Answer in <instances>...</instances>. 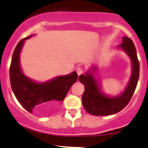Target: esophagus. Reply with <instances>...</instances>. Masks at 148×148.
<instances>
[{
  "instance_id": "esophagus-1",
  "label": "esophagus",
  "mask_w": 148,
  "mask_h": 148,
  "mask_svg": "<svg viewBox=\"0 0 148 148\" xmlns=\"http://www.w3.org/2000/svg\"><path fill=\"white\" fill-rule=\"evenodd\" d=\"M76 72H77V73H78V75H80L81 74H82V73H83L84 70H83V69L81 67V66H78V67L76 68Z\"/></svg>"
}]
</instances>
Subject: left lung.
Masks as SVG:
<instances>
[{
    "instance_id": "1",
    "label": "left lung",
    "mask_w": 148,
    "mask_h": 148,
    "mask_svg": "<svg viewBox=\"0 0 148 148\" xmlns=\"http://www.w3.org/2000/svg\"><path fill=\"white\" fill-rule=\"evenodd\" d=\"M123 50L131 61V75L126 87L116 95L106 94L103 91L101 82L96 77L99 66L92 64L85 73L80 75L78 80L84 86L82 104L87 112L94 116H109L124 109L133 96L139 77V62L133 40L122 38V43L117 46Z\"/></svg>"
}]
</instances>
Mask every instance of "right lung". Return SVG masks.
Wrapping results in <instances>:
<instances>
[{"label": "right lung", "instance_id": "1", "mask_svg": "<svg viewBox=\"0 0 148 148\" xmlns=\"http://www.w3.org/2000/svg\"><path fill=\"white\" fill-rule=\"evenodd\" d=\"M31 35L20 40L16 46L10 69L12 90L21 104L28 112L47 113L55 109L64 99L73 84L76 82L75 71L65 75H59L44 82H38L29 78L22 71L20 56L26 40Z\"/></svg>", "mask_w": 148, "mask_h": 148}]
</instances>
